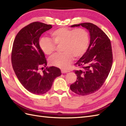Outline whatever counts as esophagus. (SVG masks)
<instances>
[{
    "instance_id": "34e87169",
    "label": "esophagus",
    "mask_w": 126,
    "mask_h": 126,
    "mask_svg": "<svg viewBox=\"0 0 126 126\" xmlns=\"http://www.w3.org/2000/svg\"><path fill=\"white\" fill-rule=\"evenodd\" d=\"M61 72H62V74H64V73H68L69 71L65 70H63V69H62V70H61Z\"/></svg>"
}]
</instances>
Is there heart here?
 <instances>
[{
    "label": "heart",
    "instance_id": "heart-1",
    "mask_svg": "<svg viewBox=\"0 0 126 126\" xmlns=\"http://www.w3.org/2000/svg\"><path fill=\"white\" fill-rule=\"evenodd\" d=\"M51 36L52 41L47 37H42L39 41V46L45 55H50L55 51L56 44H63V52L56 53L49 60L51 64L61 69L68 68L74 57H81L89 46V34L84 29L61 28L52 31Z\"/></svg>",
    "mask_w": 126,
    "mask_h": 126
}]
</instances>
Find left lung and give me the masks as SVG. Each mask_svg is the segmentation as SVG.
Returning <instances> with one entry per match:
<instances>
[{"mask_svg":"<svg viewBox=\"0 0 126 126\" xmlns=\"http://www.w3.org/2000/svg\"><path fill=\"white\" fill-rule=\"evenodd\" d=\"M81 26L89 31L90 44L87 51L76 65L81 67L75 71L77 79L70 85V89L79 95L91 94L98 90L107 78L113 63L110 39L97 26L90 23L71 26Z\"/></svg>","mask_w":126,"mask_h":126,"instance_id":"8db88e82","label":"left lung"}]
</instances>
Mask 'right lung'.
I'll return each mask as SVG.
<instances>
[{"mask_svg":"<svg viewBox=\"0 0 126 126\" xmlns=\"http://www.w3.org/2000/svg\"><path fill=\"white\" fill-rule=\"evenodd\" d=\"M51 25L33 22L19 31L13 42L11 62L19 81L29 92L42 95L49 91L54 79L61 75L55 66L47 67L44 53L40 49L39 39L42 33L50 30ZM46 67L42 72L39 69Z\"/></svg>","mask_w":126,"mask_h":126,"instance_id":"add662e5","label":"right lung"}]
</instances>
